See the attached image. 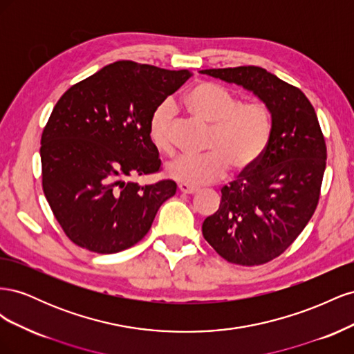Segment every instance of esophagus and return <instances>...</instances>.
<instances>
[{"mask_svg": "<svg viewBox=\"0 0 354 354\" xmlns=\"http://www.w3.org/2000/svg\"><path fill=\"white\" fill-rule=\"evenodd\" d=\"M178 190L181 192V194L185 195H195L199 192L198 187H194V186H189V185H185V183H180L178 185Z\"/></svg>", "mask_w": 354, "mask_h": 354, "instance_id": "34e87169", "label": "esophagus"}]
</instances>
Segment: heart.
Instances as JSON below:
<instances>
[{
    "instance_id": "obj_1",
    "label": "heart",
    "mask_w": 354,
    "mask_h": 354,
    "mask_svg": "<svg viewBox=\"0 0 354 354\" xmlns=\"http://www.w3.org/2000/svg\"><path fill=\"white\" fill-rule=\"evenodd\" d=\"M186 106L199 120L211 124L208 153L180 156L165 165V174L189 186L211 185L221 180L232 167L250 169L267 151L273 136V115L261 100L239 102L227 87L201 81L186 94ZM176 108L169 100L159 103L149 118L147 133L162 153H173Z\"/></svg>"
}]
</instances>
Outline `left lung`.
<instances>
[{
    "instance_id": "8db88e82",
    "label": "left lung",
    "mask_w": 354,
    "mask_h": 354,
    "mask_svg": "<svg viewBox=\"0 0 354 354\" xmlns=\"http://www.w3.org/2000/svg\"><path fill=\"white\" fill-rule=\"evenodd\" d=\"M201 72L243 85L272 111L267 151L221 189L220 208L202 224L203 238L224 260L248 267L269 263L298 238L319 203L326 143L317 115L301 90L260 66Z\"/></svg>"
}]
</instances>
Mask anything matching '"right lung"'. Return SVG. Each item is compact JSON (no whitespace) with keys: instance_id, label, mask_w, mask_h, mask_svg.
<instances>
[{"instance_id":"right-lung-1","label":"right lung","mask_w":354,"mask_h":354,"mask_svg":"<svg viewBox=\"0 0 354 354\" xmlns=\"http://www.w3.org/2000/svg\"><path fill=\"white\" fill-rule=\"evenodd\" d=\"M189 78L187 69L120 60L63 93L41 136L42 190L75 245L97 254L130 248L176 195L173 180L130 178L160 171L149 118Z\"/></svg>"}]
</instances>
